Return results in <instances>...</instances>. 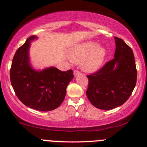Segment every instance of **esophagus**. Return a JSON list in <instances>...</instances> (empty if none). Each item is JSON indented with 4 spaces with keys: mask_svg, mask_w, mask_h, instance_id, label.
Listing matches in <instances>:
<instances>
[{
    "mask_svg": "<svg viewBox=\"0 0 147 147\" xmlns=\"http://www.w3.org/2000/svg\"><path fill=\"white\" fill-rule=\"evenodd\" d=\"M73 74H74V75H75V77H77V75H80L81 72H79L78 70H74Z\"/></svg>",
    "mask_w": 147,
    "mask_h": 147,
    "instance_id": "1",
    "label": "esophagus"
}]
</instances>
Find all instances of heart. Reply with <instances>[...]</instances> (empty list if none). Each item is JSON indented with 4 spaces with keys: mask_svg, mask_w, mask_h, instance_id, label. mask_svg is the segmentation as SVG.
<instances>
[{
    "mask_svg": "<svg viewBox=\"0 0 147 147\" xmlns=\"http://www.w3.org/2000/svg\"><path fill=\"white\" fill-rule=\"evenodd\" d=\"M107 50L94 41L79 43L69 52V58L74 62L81 63L84 71L93 72L98 70L105 61Z\"/></svg>",
    "mask_w": 147,
    "mask_h": 147,
    "instance_id": "b5f03b06",
    "label": "heart"
}]
</instances>
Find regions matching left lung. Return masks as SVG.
<instances>
[{"mask_svg":"<svg viewBox=\"0 0 147 147\" xmlns=\"http://www.w3.org/2000/svg\"><path fill=\"white\" fill-rule=\"evenodd\" d=\"M114 59L102 69L88 75L86 95L91 104L102 110H111L124 104L137 81L133 50L121 38L115 37Z\"/></svg>","mask_w":147,"mask_h":147,"instance_id":"8db88e82","label":"left lung"}]
</instances>
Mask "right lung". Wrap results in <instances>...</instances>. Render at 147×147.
<instances>
[{
  "label": "right lung",
  "mask_w": 147,
  "mask_h": 147,
  "mask_svg": "<svg viewBox=\"0 0 147 147\" xmlns=\"http://www.w3.org/2000/svg\"><path fill=\"white\" fill-rule=\"evenodd\" d=\"M32 36L16 50L10 69V81L18 99L24 105L41 111L57 109L63 102L66 88L74 76L72 70L63 72L55 67L37 70L30 63Z\"/></svg>",
  "instance_id": "1"
}]
</instances>
